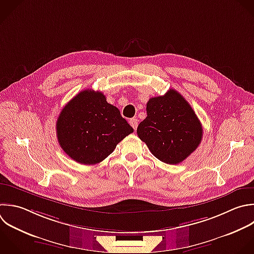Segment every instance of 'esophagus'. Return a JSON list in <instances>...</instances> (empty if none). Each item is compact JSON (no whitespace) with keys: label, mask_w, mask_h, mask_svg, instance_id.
<instances>
[{"label":"esophagus","mask_w":254,"mask_h":254,"mask_svg":"<svg viewBox=\"0 0 254 254\" xmlns=\"http://www.w3.org/2000/svg\"><path fill=\"white\" fill-rule=\"evenodd\" d=\"M129 123H130V125L134 128V130L137 129V127H138V120H137V119L132 118V119L129 120Z\"/></svg>","instance_id":"1"}]
</instances>
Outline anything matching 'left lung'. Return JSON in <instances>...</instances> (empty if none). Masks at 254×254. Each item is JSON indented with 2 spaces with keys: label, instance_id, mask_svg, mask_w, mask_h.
Here are the masks:
<instances>
[{
  "label": "left lung",
  "instance_id": "1",
  "mask_svg": "<svg viewBox=\"0 0 254 254\" xmlns=\"http://www.w3.org/2000/svg\"><path fill=\"white\" fill-rule=\"evenodd\" d=\"M147 117L138 125V137L160 161L177 165L187 159L202 138L201 124L189 102L175 89L152 97Z\"/></svg>",
  "mask_w": 254,
  "mask_h": 254
}]
</instances>
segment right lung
<instances>
[{"mask_svg":"<svg viewBox=\"0 0 254 254\" xmlns=\"http://www.w3.org/2000/svg\"><path fill=\"white\" fill-rule=\"evenodd\" d=\"M117 107L102 92L85 89L62 110L57 121L58 140L75 162L95 165L107 158L116 145L133 133Z\"/></svg>","mask_w":254,"mask_h":254,"instance_id":"1","label":"right lung"}]
</instances>
